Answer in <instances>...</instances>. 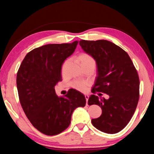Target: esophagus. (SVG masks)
Listing matches in <instances>:
<instances>
[{
  "label": "esophagus",
  "mask_w": 154,
  "mask_h": 154,
  "mask_svg": "<svg viewBox=\"0 0 154 154\" xmlns=\"http://www.w3.org/2000/svg\"><path fill=\"white\" fill-rule=\"evenodd\" d=\"M85 100H86V105H88V98H89V96L85 95Z\"/></svg>",
  "instance_id": "esophagus-1"
}]
</instances>
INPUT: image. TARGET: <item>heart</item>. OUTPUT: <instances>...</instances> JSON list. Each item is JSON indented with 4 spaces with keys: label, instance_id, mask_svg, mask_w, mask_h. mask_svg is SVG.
<instances>
[{
    "label": "heart",
    "instance_id": "heart-1",
    "mask_svg": "<svg viewBox=\"0 0 154 154\" xmlns=\"http://www.w3.org/2000/svg\"><path fill=\"white\" fill-rule=\"evenodd\" d=\"M78 60H79L81 65H82V67L85 66H96V60L94 58H93L92 56H91L90 54L87 53H81L79 56H78ZM67 62H65L63 66H62V72L64 71V67L66 66ZM72 87L75 88L81 92H85V90H87L88 83L86 82H79V81H74L72 83Z\"/></svg>",
    "mask_w": 154,
    "mask_h": 154
}]
</instances>
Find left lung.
Returning <instances> with one entry per match:
<instances>
[{
  "mask_svg": "<svg viewBox=\"0 0 154 154\" xmlns=\"http://www.w3.org/2000/svg\"><path fill=\"white\" fill-rule=\"evenodd\" d=\"M79 45L95 59L98 75L88 99V105L102 108V115L92 119L98 130L108 134L118 133L129 123L139 99V77L127 52L106 40H81ZM102 92L109 99L95 95Z\"/></svg>",
  "mask_w": 154,
  "mask_h": 154,
  "instance_id": "obj_1",
  "label": "left lung"
}]
</instances>
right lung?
Listing matches in <instances>:
<instances>
[{
    "mask_svg": "<svg viewBox=\"0 0 154 154\" xmlns=\"http://www.w3.org/2000/svg\"><path fill=\"white\" fill-rule=\"evenodd\" d=\"M78 41L48 44L26 54L17 73V88L22 107L32 126L48 136L58 134L71 124L73 111L85 106L84 95L70 89L58 97L54 86L62 81L64 61L73 53Z\"/></svg>",
    "mask_w": 154,
    "mask_h": 154,
    "instance_id": "1",
    "label": "right lung"
}]
</instances>
